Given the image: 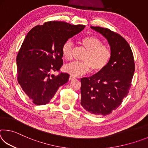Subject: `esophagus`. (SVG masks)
<instances>
[{"instance_id":"obj_1","label":"esophagus","mask_w":148,"mask_h":148,"mask_svg":"<svg viewBox=\"0 0 148 148\" xmlns=\"http://www.w3.org/2000/svg\"><path fill=\"white\" fill-rule=\"evenodd\" d=\"M75 79H76V77H74V76H71L69 77V80H71V81H72V80H74Z\"/></svg>"}]
</instances>
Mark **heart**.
<instances>
[{"label": "heart", "instance_id": "obj_1", "mask_svg": "<svg viewBox=\"0 0 148 148\" xmlns=\"http://www.w3.org/2000/svg\"><path fill=\"white\" fill-rule=\"evenodd\" d=\"M80 44L86 50L82 62H72L65 65L64 71L74 76H79L91 72L96 73L103 70L108 64L112 57L110 47L102 44L101 40L94 36L82 38ZM62 55L64 59L70 61L72 56V44L71 41L65 42L62 46Z\"/></svg>", "mask_w": 148, "mask_h": 148}]
</instances>
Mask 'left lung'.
<instances>
[{"label":"left lung","mask_w":148,"mask_h":148,"mask_svg":"<svg viewBox=\"0 0 148 148\" xmlns=\"http://www.w3.org/2000/svg\"><path fill=\"white\" fill-rule=\"evenodd\" d=\"M108 42L112 57L105 68L81 79V105L97 116H106L117 109L131 86L135 65L129 44L124 38L100 27H91Z\"/></svg>","instance_id":"obj_1"}]
</instances>
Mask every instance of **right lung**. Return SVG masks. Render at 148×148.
Listing matches in <instances>:
<instances>
[{
    "label": "right lung",
    "mask_w": 148,
    "mask_h": 148,
    "mask_svg": "<svg viewBox=\"0 0 148 148\" xmlns=\"http://www.w3.org/2000/svg\"><path fill=\"white\" fill-rule=\"evenodd\" d=\"M85 28L66 22L49 21L32 28L25 38L17 56V81L34 104L49 103L69 74H51L63 64L62 46Z\"/></svg>",
    "instance_id": "1"
}]
</instances>
